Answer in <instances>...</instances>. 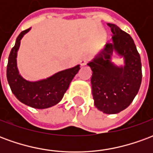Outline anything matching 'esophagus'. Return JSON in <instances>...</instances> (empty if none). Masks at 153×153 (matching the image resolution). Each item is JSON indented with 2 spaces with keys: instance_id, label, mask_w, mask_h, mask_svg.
<instances>
[{
  "instance_id": "1",
  "label": "esophagus",
  "mask_w": 153,
  "mask_h": 153,
  "mask_svg": "<svg viewBox=\"0 0 153 153\" xmlns=\"http://www.w3.org/2000/svg\"><path fill=\"white\" fill-rule=\"evenodd\" d=\"M88 60H89V56H83L81 58L79 63L80 65L83 66V65H86L87 62H88Z\"/></svg>"
}]
</instances>
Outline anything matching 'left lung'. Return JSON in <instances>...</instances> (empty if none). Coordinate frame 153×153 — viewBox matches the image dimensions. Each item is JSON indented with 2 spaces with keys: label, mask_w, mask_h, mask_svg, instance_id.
I'll return each mask as SVG.
<instances>
[{
  "label": "left lung",
  "mask_w": 153,
  "mask_h": 153,
  "mask_svg": "<svg viewBox=\"0 0 153 153\" xmlns=\"http://www.w3.org/2000/svg\"><path fill=\"white\" fill-rule=\"evenodd\" d=\"M107 25L113 33L112 42L106 43L88 65L93 71L94 105L103 113L116 114L127 108L137 95L142 82V64L130 35L114 24ZM114 51L124 58L123 67L111 61Z\"/></svg>",
  "instance_id": "obj_1"
}]
</instances>
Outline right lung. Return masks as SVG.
<instances>
[{"label": "right lung", "mask_w": 153, "mask_h": 153, "mask_svg": "<svg viewBox=\"0 0 153 153\" xmlns=\"http://www.w3.org/2000/svg\"><path fill=\"white\" fill-rule=\"evenodd\" d=\"M30 29L31 28L21 32L16 39L15 47L9 56L6 76L12 93L19 102L36 109H45L60 102L80 67L78 65L35 82L24 79L19 73L16 57L22 38Z\"/></svg>", "instance_id": "right-lung-1"}]
</instances>
